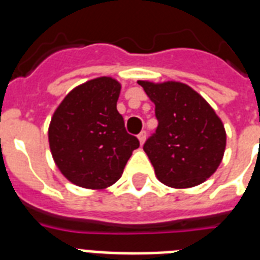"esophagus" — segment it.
I'll use <instances>...</instances> for the list:
<instances>
[{
  "instance_id": "34e87169",
  "label": "esophagus",
  "mask_w": 260,
  "mask_h": 260,
  "mask_svg": "<svg viewBox=\"0 0 260 260\" xmlns=\"http://www.w3.org/2000/svg\"><path fill=\"white\" fill-rule=\"evenodd\" d=\"M146 138H147L146 131H142V132L138 135V139H139V142H140V144H143V143L146 142Z\"/></svg>"
}]
</instances>
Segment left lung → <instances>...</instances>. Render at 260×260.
<instances>
[{
  "instance_id": "left-lung-1",
  "label": "left lung",
  "mask_w": 260,
  "mask_h": 260,
  "mask_svg": "<svg viewBox=\"0 0 260 260\" xmlns=\"http://www.w3.org/2000/svg\"><path fill=\"white\" fill-rule=\"evenodd\" d=\"M155 104L158 126L143 146L162 183L193 187L217 170L226 135L212 106L181 82L139 81Z\"/></svg>"
}]
</instances>
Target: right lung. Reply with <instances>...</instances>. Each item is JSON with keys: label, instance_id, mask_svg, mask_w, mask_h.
I'll list each match as a JSON object with an SVG mask.
<instances>
[{"label": "right lung", "instance_id": "right-lung-1", "mask_svg": "<svg viewBox=\"0 0 260 260\" xmlns=\"http://www.w3.org/2000/svg\"><path fill=\"white\" fill-rule=\"evenodd\" d=\"M120 89L109 77L87 81L67 94L51 118V154L74 185L86 189L113 185L140 146L117 112Z\"/></svg>", "mask_w": 260, "mask_h": 260}]
</instances>
